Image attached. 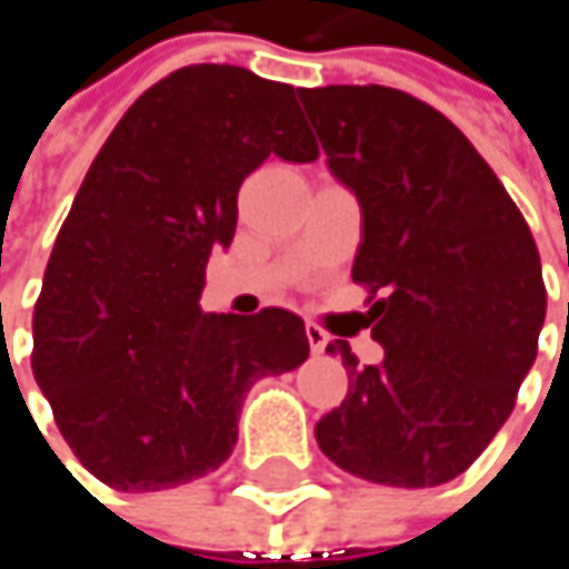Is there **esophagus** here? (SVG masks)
Here are the masks:
<instances>
[{
	"mask_svg": "<svg viewBox=\"0 0 569 569\" xmlns=\"http://www.w3.org/2000/svg\"><path fill=\"white\" fill-rule=\"evenodd\" d=\"M306 339H309V349H312V352H326V346H329V332L319 329L316 322L306 326Z\"/></svg>",
	"mask_w": 569,
	"mask_h": 569,
	"instance_id": "34e87169",
	"label": "esophagus"
}]
</instances>
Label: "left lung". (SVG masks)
Segmentation results:
<instances>
[{
	"label": "left lung",
	"instance_id": "1",
	"mask_svg": "<svg viewBox=\"0 0 569 569\" xmlns=\"http://www.w3.org/2000/svg\"><path fill=\"white\" fill-rule=\"evenodd\" d=\"M326 164L362 207L352 280L386 349L349 372L316 441L342 471L389 488H435L491 445L537 359L547 316L540 253L505 183L431 104L386 84L299 88Z\"/></svg>",
	"mask_w": 569,
	"mask_h": 569
}]
</instances>
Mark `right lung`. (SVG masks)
Returning <instances> with one entry per match:
<instances>
[{
  "label": "right lung",
  "instance_id": "1",
  "mask_svg": "<svg viewBox=\"0 0 569 569\" xmlns=\"http://www.w3.org/2000/svg\"><path fill=\"white\" fill-rule=\"evenodd\" d=\"M270 154L316 161L296 91L237 64H187L118 121L61 223L32 316V372L74 458L114 491L217 471L247 392L309 359L289 309L203 312L240 183Z\"/></svg>",
  "mask_w": 569,
  "mask_h": 569
}]
</instances>
